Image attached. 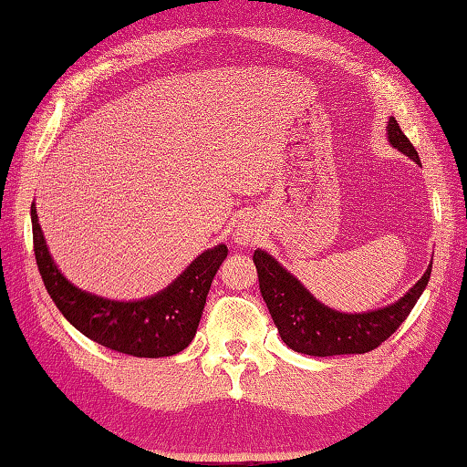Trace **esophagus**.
I'll return each mask as SVG.
<instances>
[{
  "instance_id": "34e87169",
  "label": "esophagus",
  "mask_w": 467,
  "mask_h": 467,
  "mask_svg": "<svg viewBox=\"0 0 467 467\" xmlns=\"http://www.w3.org/2000/svg\"><path fill=\"white\" fill-rule=\"evenodd\" d=\"M237 244H250L254 240V230H250V225H237V230L234 234Z\"/></svg>"
}]
</instances>
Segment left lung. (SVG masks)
<instances>
[{
	"mask_svg": "<svg viewBox=\"0 0 467 467\" xmlns=\"http://www.w3.org/2000/svg\"><path fill=\"white\" fill-rule=\"evenodd\" d=\"M386 136H389L392 148L420 164L415 146L402 134L399 121L394 118L389 119ZM254 264L258 270L262 298L283 341L298 354L327 358L366 354L389 339L407 319L419 296L423 295L431 268H433V258H431L425 275L397 303L366 313H341L329 309L327 305L317 301L301 285V280L295 278L268 252L260 248L254 252Z\"/></svg>",
	"mask_w": 467,
	"mask_h": 467,
	"instance_id": "obj_1",
	"label": "left lung"
}]
</instances>
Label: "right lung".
I'll use <instances>...</instances> for the list:
<instances>
[{
    "label": "right lung",
    "instance_id": "add662e5",
    "mask_svg": "<svg viewBox=\"0 0 467 467\" xmlns=\"http://www.w3.org/2000/svg\"><path fill=\"white\" fill-rule=\"evenodd\" d=\"M30 217L44 286L58 311L83 336L136 358L174 356L195 337L211 283L227 258V245L205 250L161 293L140 301H111L70 283L50 256L34 203Z\"/></svg>",
    "mask_w": 467,
    "mask_h": 467
}]
</instances>
